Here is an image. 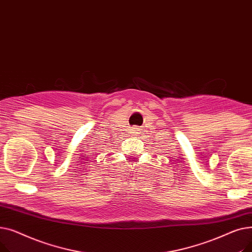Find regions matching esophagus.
<instances>
[{
  "label": "esophagus",
  "instance_id": "obj_1",
  "mask_svg": "<svg viewBox=\"0 0 252 252\" xmlns=\"http://www.w3.org/2000/svg\"><path fill=\"white\" fill-rule=\"evenodd\" d=\"M131 133H133V134H139L140 133V131H139V128L138 127H136V126H134V127H131Z\"/></svg>",
  "mask_w": 252,
  "mask_h": 252
}]
</instances>
